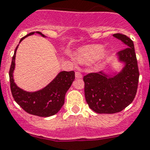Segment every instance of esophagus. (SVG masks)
I'll return each mask as SVG.
<instances>
[{"mask_svg":"<svg viewBox=\"0 0 150 150\" xmlns=\"http://www.w3.org/2000/svg\"><path fill=\"white\" fill-rule=\"evenodd\" d=\"M75 78H76V79H81V78H82V75L81 74V72L76 71V72H75Z\"/></svg>","mask_w":150,"mask_h":150,"instance_id":"1","label":"esophagus"}]
</instances>
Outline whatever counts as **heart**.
Returning a JSON list of instances; mask_svg holds the SVG:
<instances>
[{
  "instance_id": "1",
  "label": "heart",
  "mask_w": 150,
  "mask_h": 150,
  "mask_svg": "<svg viewBox=\"0 0 150 150\" xmlns=\"http://www.w3.org/2000/svg\"><path fill=\"white\" fill-rule=\"evenodd\" d=\"M101 45H91L81 47L75 53V58L79 63L89 64L97 59H104L109 55V50L103 48Z\"/></svg>"
}]
</instances>
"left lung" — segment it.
<instances>
[{"label": "left lung", "mask_w": 150, "mask_h": 150, "mask_svg": "<svg viewBox=\"0 0 150 150\" xmlns=\"http://www.w3.org/2000/svg\"><path fill=\"white\" fill-rule=\"evenodd\" d=\"M112 36L126 46L116 55L122 69L119 71L90 73L83 79L86 102L90 109L99 114L123 110L132 103L138 87L139 73L133 41L122 34Z\"/></svg>", "instance_id": "8db88e82"}]
</instances>
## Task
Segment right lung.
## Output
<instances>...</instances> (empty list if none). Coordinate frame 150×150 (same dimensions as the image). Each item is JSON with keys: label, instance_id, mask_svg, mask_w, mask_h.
<instances>
[{"label": "right lung", "instance_id": "right-lung-1", "mask_svg": "<svg viewBox=\"0 0 150 150\" xmlns=\"http://www.w3.org/2000/svg\"><path fill=\"white\" fill-rule=\"evenodd\" d=\"M35 33L46 38V36L40 31L31 32L22 38L19 43L25 38L34 35ZM18 46L19 45L16 47L14 51L9 71L11 90L14 101L25 112L31 115L41 117H48L55 115L64 105L65 94L75 79V72L74 71H60L56 75V77L43 88L35 92L24 91L16 85L14 80L16 52Z\"/></svg>", "mask_w": 150, "mask_h": 150}]
</instances>
